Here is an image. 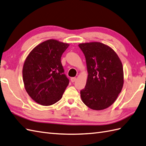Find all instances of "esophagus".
I'll return each instance as SVG.
<instances>
[{
    "label": "esophagus",
    "mask_w": 146,
    "mask_h": 146,
    "mask_svg": "<svg viewBox=\"0 0 146 146\" xmlns=\"http://www.w3.org/2000/svg\"><path fill=\"white\" fill-rule=\"evenodd\" d=\"M76 80V78H74V77H73V78H71V81L72 82V83H74V81H75Z\"/></svg>",
    "instance_id": "34e87169"
}]
</instances>
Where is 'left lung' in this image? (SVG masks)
<instances>
[{"instance_id":"8db88e82","label":"left lung","mask_w":146,"mask_h":146,"mask_svg":"<svg viewBox=\"0 0 146 146\" xmlns=\"http://www.w3.org/2000/svg\"><path fill=\"white\" fill-rule=\"evenodd\" d=\"M78 46L84 54L88 73L86 86L80 91L82 101L92 110L106 109L122 90V63L113 48L103 43H81Z\"/></svg>"}]
</instances>
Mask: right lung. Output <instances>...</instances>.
Returning <instances> with one entry per match:
<instances>
[{
    "mask_svg": "<svg viewBox=\"0 0 146 146\" xmlns=\"http://www.w3.org/2000/svg\"><path fill=\"white\" fill-rule=\"evenodd\" d=\"M69 44L48 39L37 45L28 54L23 67L26 91L40 105H53L61 99L69 84L61 63Z\"/></svg>",
    "mask_w": 146,
    "mask_h": 146,
    "instance_id": "add662e5",
    "label": "right lung"
}]
</instances>
